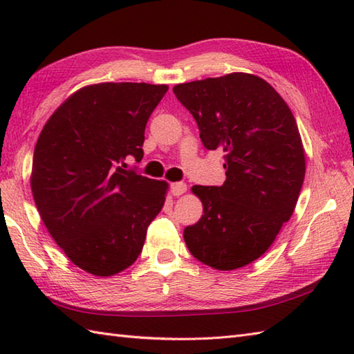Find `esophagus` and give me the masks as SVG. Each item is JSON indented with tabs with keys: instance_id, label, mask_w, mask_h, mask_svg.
<instances>
[{
	"instance_id": "esophagus-1",
	"label": "esophagus",
	"mask_w": 354,
	"mask_h": 354,
	"mask_svg": "<svg viewBox=\"0 0 354 354\" xmlns=\"http://www.w3.org/2000/svg\"><path fill=\"white\" fill-rule=\"evenodd\" d=\"M185 192H187V184L184 183H173L170 185V193L173 196H181V194H184Z\"/></svg>"
}]
</instances>
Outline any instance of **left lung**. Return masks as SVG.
<instances>
[{
    "label": "left lung",
    "instance_id": "obj_1",
    "mask_svg": "<svg viewBox=\"0 0 354 354\" xmlns=\"http://www.w3.org/2000/svg\"><path fill=\"white\" fill-rule=\"evenodd\" d=\"M196 120L208 150L223 149L227 179L194 185L204 214L184 230L193 257L219 270L250 265L274 243L301 192V137L281 95L248 73L194 80L173 88Z\"/></svg>",
    "mask_w": 354,
    "mask_h": 354
}]
</instances>
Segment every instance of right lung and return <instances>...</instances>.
<instances>
[{
    "label": "right lung",
    "mask_w": 354,
    "mask_h": 354,
    "mask_svg": "<svg viewBox=\"0 0 354 354\" xmlns=\"http://www.w3.org/2000/svg\"><path fill=\"white\" fill-rule=\"evenodd\" d=\"M167 85L106 82L70 95L37 138L30 185L55 242L77 268L111 277L129 268L169 184L126 170L140 162L147 120Z\"/></svg>",
    "instance_id": "right-lung-1"
}]
</instances>
